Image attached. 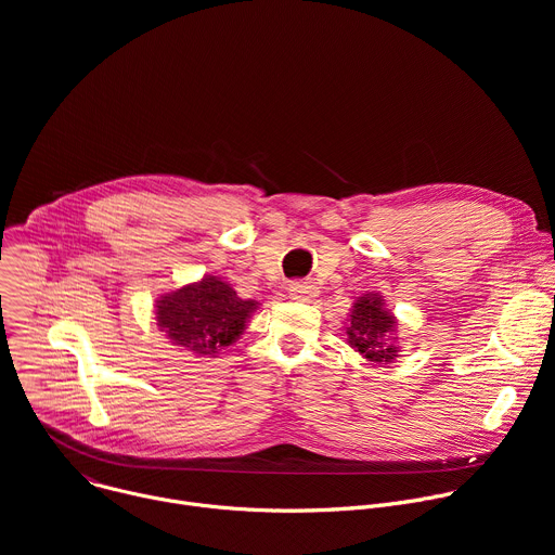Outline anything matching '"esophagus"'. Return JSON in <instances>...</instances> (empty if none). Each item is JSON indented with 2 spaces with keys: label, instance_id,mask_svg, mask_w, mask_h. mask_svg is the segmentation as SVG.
Returning a JSON list of instances; mask_svg holds the SVG:
<instances>
[{
  "label": "esophagus",
  "instance_id": "1",
  "mask_svg": "<svg viewBox=\"0 0 555 555\" xmlns=\"http://www.w3.org/2000/svg\"><path fill=\"white\" fill-rule=\"evenodd\" d=\"M315 294H319V287H315L311 281H292L289 283V296L296 300H307Z\"/></svg>",
  "mask_w": 555,
  "mask_h": 555
}]
</instances>
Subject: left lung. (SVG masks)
Masks as SVG:
<instances>
[{
	"instance_id": "obj_1",
	"label": "left lung",
	"mask_w": 555,
	"mask_h": 555,
	"mask_svg": "<svg viewBox=\"0 0 555 555\" xmlns=\"http://www.w3.org/2000/svg\"><path fill=\"white\" fill-rule=\"evenodd\" d=\"M395 327H398V321L392 311L384 309V298L379 294H364L353 302L349 315V345L369 362H392L400 351L395 347Z\"/></svg>"
}]
</instances>
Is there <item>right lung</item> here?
I'll list each match as a JSON object with an SVG mask.
<instances>
[{"label":"right lung","mask_w":555,"mask_h":555,"mask_svg":"<svg viewBox=\"0 0 555 555\" xmlns=\"http://www.w3.org/2000/svg\"><path fill=\"white\" fill-rule=\"evenodd\" d=\"M255 309L257 300H244L225 281L204 276L155 300V319L173 345L210 356L242 336Z\"/></svg>","instance_id":"add662e5"}]
</instances>
